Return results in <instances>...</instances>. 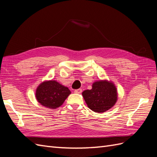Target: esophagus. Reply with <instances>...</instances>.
<instances>
[{
    "label": "esophagus",
    "instance_id": "obj_1",
    "mask_svg": "<svg viewBox=\"0 0 157 157\" xmlns=\"http://www.w3.org/2000/svg\"><path fill=\"white\" fill-rule=\"evenodd\" d=\"M82 89H78V90H75V91H74V92L75 94H81L82 93Z\"/></svg>",
    "mask_w": 157,
    "mask_h": 157
}]
</instances>
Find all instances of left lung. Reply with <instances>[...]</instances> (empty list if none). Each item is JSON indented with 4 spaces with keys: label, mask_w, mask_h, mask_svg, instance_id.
I'll return each instance as SVG.
<instances>
[{
    "label": "left lung",
    "mask_w": 157,
    "mask_h": 157,
    "mask_svg": "<svg viewBox=\"0 0 157 157\" xmlns=\"http://www.w3.org/2000/svg\"><path fill=\"white\" fill-rule=\"evenodd\" d=\"M87 107L96 113H103L113 107L118 99L117 89L112 81L100 79L94 82L91 90L83 91Z\"/></svg>",
    "instance_id": "8db88e82"
}]
</instances>
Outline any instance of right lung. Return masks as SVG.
Instances as JSON below:
<instances>
[{
    "label": "right lung",
    "instance_id": "1",
    "mask_svg": "<svg viewBox=\"0 0 157 157\" xmlns=\"http://www.w3.org/2000/svg\"><path fill=\"white\" fill-rule=\"evenodd\" d=\"M71 94L67 87L56 80H46L39 84L36 90L37 101L48 109H56L61 106Z\"/></svg>",
    "mask_w": 157,
    "mask_h": 157
}]
</instances>
